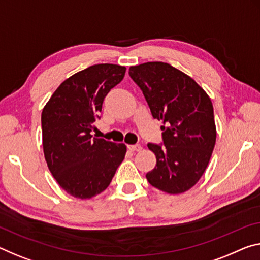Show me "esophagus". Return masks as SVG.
<instances>
[{
	"mask_svg": "<svg viewBox=\"0 0 260 260\" xmlns=\"http://www.w3.org/2000/svg\"><path fill=\"white\" fill-rule=\"evenodd\" d=\"M128 149L131 151H141L142 150V146L141 145H129Z\"/></svg>",
	"mask_w": 260,
	"mask_h": 260,
	"instance_id": "obj_1",
	"label": "esophagus"
}]
</instances>
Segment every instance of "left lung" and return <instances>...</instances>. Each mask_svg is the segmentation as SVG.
<instances>
[{
	"label": "left lung",
	"mask_w": 260,
	"mask_h": 260,
	"mask_svg": "<svg viewBox=\"0 0 260 260\" xmlns=\"http://www.w3.org/2000/svg\"><path fill=\"white\" fill-rule=\"evenodd\" d=\"M128 74L152 117L163 122V145L148 143L156 167L147 180L169 194L186 192L204 175L215 146L211 98L193 78L166 62L132 66Z\"/></svg>",
	"instance_id": "left-lung-1"
}]
</instances>
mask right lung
Wrapping results in <instances>:
<instances>
[{
  "instance_id": "1",
  "label": "right lung",
  "mask_w": 260,
  "mask_h": 260,
  "mask_svg": "<svg viewBox=\"0 0 260 260\" xmlns=\"http://www.w3.org/2000/svg\"><path fill=\"white\" fill-rule=\"evenodd\" d=\"M119 64L90 66L59 85L41 113L47 167L68 194L90 199L109 186L125 158L126 146L92 138L106 94L122 81Z\"/></svg>"
}]
</instances>
